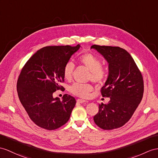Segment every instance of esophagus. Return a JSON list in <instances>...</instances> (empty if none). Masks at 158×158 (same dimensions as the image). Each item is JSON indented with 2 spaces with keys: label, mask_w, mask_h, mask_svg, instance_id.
Wrapping results in <instances>:
<instances>
[{
  "label": "esophagus",
  "mask_w": 158,
  "mask_h": 158,
  "mask_svg": "<svg viewBox=\"0 0 158 158\" xmlns=\"http://www.w3.org/2000/svg\"><path fill=\"white\" fill-rule=\"evenodd\" d=\"M87 102L86 101H85V100H82V99H77V102L78 103H84V102Z\"/></svg>",
  "instance_id": "1"
}]
</instances>
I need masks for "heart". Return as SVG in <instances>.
I'll use <instances>...</instances> for the list:
<instances>
[{
  "label": "heart",
  "instance_id": "heart-1",
  "mask_svg": "<svg viewBox=\"0 0 158 158\" xmlns=\"http://www.w3.org/2000/svg\"><path fill=\"white\" fill-rule=\"evenodd\" d=\"M80 64L85 66L90 72L89 80L97 84L102 83L107 76V71L101 66V61L99 57L92 53H85L80 55L78 58ZM75 70L74 63L68 61L64 65L63 74L64 78L68 81L72 79L73 74ZM93 90V87L88 84H78L75 83L70 88V91L73 94L82 98H87L89 97L91 92Z\"/></svg>",
  "mask_w": 158,
  "mask_h": 158
}]
</instances>
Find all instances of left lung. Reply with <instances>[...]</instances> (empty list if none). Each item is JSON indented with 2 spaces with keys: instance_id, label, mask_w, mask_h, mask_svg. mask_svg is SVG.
<instances>
[{
  "instance_id": "obj_1",
  "label": "left lung",
  "mask_w": 158,
  "mask_h": 158,
  "mask_svg": "<svg viewBox=\"0 0 158 158\" xmlns=\"http://www.w3.org/2000/svg\"><path fill=\"white\" fill-rule=\"evenodd\" d=\"M109 63V76L101 88L103 97H110L107 104L99 105L94 121L104 130L123 126L131 118L143 98L144 84L141 72L125 49L119 47L93 45Z\"/></svg>"
}]
</instances>
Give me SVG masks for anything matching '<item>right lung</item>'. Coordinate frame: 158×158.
<instances>
[{"mask_svg": "<svg viewBox=\"0 0 158 158\" xmlns=\"http://www.w3.org/2000/svg\"><path fill=\"white\" fill-rule=\"evenodd\" d=\"M80 45L47 46L33 54L22 68L17 89L19 100L30 118L37 126L54 130L65 125L76 105L74 97L64 94L62 101L53 97L65 90L63 69Z\"/></svg>", "mask_w": 158, "mask_h": 158, "instance_id": "right-lung-1", "label": "right lung"}]
</instances>
